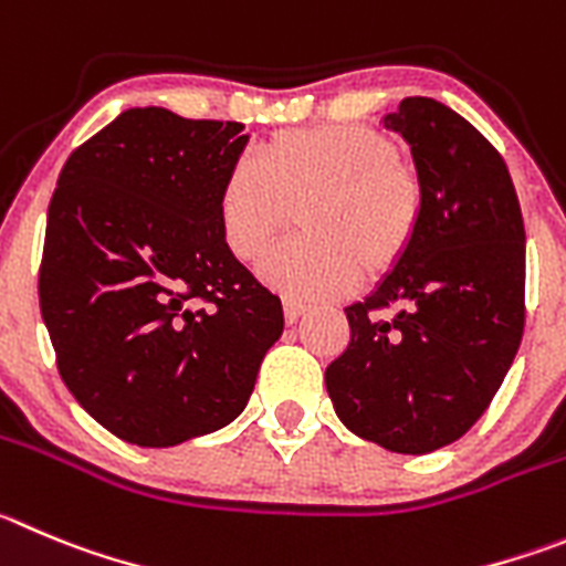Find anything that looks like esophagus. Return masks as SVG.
Segmentation results:
<instances>
[{
  "label": "esophagus",
  "mask_w": 566,
  "mask_h": 566,
  "mask_svg": "<svg viewBox=\"0 0 566 566\" xmlns=\"http://www.w3.org/2000/svg\"><path fill=\"white\" fill-rule=\"evenodd\" d=\"M304 313H307V304H301V301H293V298H284V321H287V324H295V321H298Z\"/></svg>",
  "instance_id": "34e87169"
}]
</instances>
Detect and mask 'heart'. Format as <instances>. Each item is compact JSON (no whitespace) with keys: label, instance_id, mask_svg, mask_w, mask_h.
<instances>
[{"label":"heart","instance_id":"heart-1","mask_svg":"<svg viewBox=\"0 0 566 566\" xmlns=\"http://www.w3.org/2000/svg\"><path fill=\"white\" fill-rule=\"evenodd\" d=\"M301 206V240L259 262V279L290 298H337L379 279L413 248L424 187L394 142L360 125L271 136L218 189V229L231 256L253 262Z\"/></svg>","mask_w":566,"mask_h":566}]
</instances>
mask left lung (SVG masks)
Here are the masks:
<instances>
[{
  "label": "left lung",
  "instance_id": "left-lung-1",
  "mask_svg": "<svg viewBox=\"0 0 566 566\" xmlns=\"http://www.w3.org/2000/svg\"><path fill=\"white\" fill-rule=\"evenodd\" d=\"M382 125L410 145L424 218L408 256L346 307L352 340L326 390L355 436L424 455L469 432L514 363L525 226L503 156L461 114L405 97Z\"/></svg>",
  "mask_w": 566,
  "mask_h": 566
}]
</instances>
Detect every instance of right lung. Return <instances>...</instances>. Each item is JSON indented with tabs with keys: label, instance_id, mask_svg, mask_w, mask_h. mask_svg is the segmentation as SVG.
I'll use <instances>...</instances> for the list:
<instances>
[{
	"label": "right lung",
	"instance_id": "obj_1",
	"mask_svg": "<svg viewBox=\"0 0 566 566\" xmlns=\"http://www.w3.org/2000/svg\"><path fill=\"white\" fill-rule=\"evenodd\" d=\"M242 123L128 108L63 164L39 298L61 379L94 421L176 447L245 410L282 301L231 256L218 189Z\"/></svg>",
	"mask_w": 566,
	"mask_h": 566
}]
</instances>
